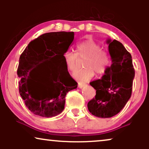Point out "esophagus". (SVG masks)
Instances as JSON below:
<instances>
[{
    "label": "esophagus",
    "mask_w": 149,
    "mask_h": 149,
    "mask_svg": "<svg viewBox=\"0 0 149 149\" xmlns=\"http://www.w3.org/2000/svg\"><path fill=\"white\" fill-rule=\"evenodd\" d=\"M85 85H87V84H85V83H78V88H83V87H85Z\"/></svg>",
    "instance_id": "esophagus-1"
}]
</instances>
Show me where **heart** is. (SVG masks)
Instances as JSON below:
<instances>
[{
    "mask_svg": "<svg viewBox=\"0 0 149 149\" xmlns=\"http://www.w3.org/2000/svg\"><path fill=\"white\" fill-rule=\"evenodd\" d=\"M76 52L66 51L64 54V59L66 68L71 71L76 69L78 57L87 58L84 61V69H78L73 73V78L79 81L85 82L95 76V71L102 75L106 73L111 65L110 54L102 46L92 39H88L78 42Z\"/></svg>",
    "mask_w": 149,
    "mask_h": 149,
    "instance_id": "obj_1",
    "label": "heart"
}]
</instances>
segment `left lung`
<instances>
[{
  "label": "left lung",
  "instance_id": "8db88e82",
  "mask_svg": "<svg viewBox=\"0 0 149 149\" xmlns=\"http://www.w3.org/2000/svg\"><path fill=\"white\" fill-rule=\"evenodd\" d=\"M112 64L101 79L90 82L96 95L88 104L92 115L111 118L123 109L130 100L134 77L132 56L120 42L108 40Z\"/></svg>",
  "mask_w": 149,
  "mask_h": 149
}]
</instances>
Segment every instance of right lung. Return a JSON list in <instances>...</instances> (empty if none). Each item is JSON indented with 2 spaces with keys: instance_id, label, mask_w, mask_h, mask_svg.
Returning a JSON list of instances; mask_svg holds the SVG:
<instances>
[{
  "instance_id": "1",
  "label": "right lung",
  "mask_w": 149,
  "mask_h": 149,
  "mask_svg": "<svg viewBox=\"0 0 149 149\" xmlns=\"http://www.w3.org/2000/svg\"><path fill=\"white\" fill-rule=\"evenodd\" d=\"M73 39V32L42 34L31 40L20 55L19 92L26 107L35 115L50 118L61 113L66 93L77 88L78 83L70 76L64 59ZM38 47L42 48L39 51ZM37 82L41 84L38 91L33 87Z\"/></svg>"
}]
</instances>
